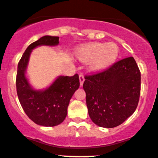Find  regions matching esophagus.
<instances>
[{
	"label": "esophagus",
	"instance_id": "1",
	"mask_svg": "<svg viewBox=\"0 0 158 158\" xmlns=\"http://www.w3.org/2000/svg\"><path fill=\"white\" fill-rule=\"evenodd\" d=\"M79 79H80V84H81V86L83 85V84H84V74H83V73H81L79 75Z\"/></svg>",
	"mask_w": 158,
	"mask_h": 158
}]
</instances>
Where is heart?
<instances>
[{
  "label": "heart",
  "instance_id": "obj_1",
  "mask_svg": "<svg viewBox=\"0 0 158 158\" xmlns=\"http://www.w3.org/2000/svg\"><path fill=\"white\" fill-rule=\"evenodd\" d=\"M77 53L83 61L92 60L90 68L94 71H101L115 61L118 55V47L113 43H93L81 46Z\"/></svg>",
  "mask_w": 158,
  "mask_h": 158
}]
</instances>
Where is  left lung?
I'll use <instances>...</instances> for the list:
<instances>
[{
  "instance_id": "left-lung-1",
  "label": "left lung",
  "mask_w": 158,
  "mask_h": 158,
  "mask_svg": "<svg viewBox=\"0 0 158 158\" xmlns=\"http://www.w3.org/2000/svg\"><path fill=\"white\" fill-rule=\"evenodd\" d=\"M84 78L88 113L96 125L116 127L135 111L141 93V72L133 57Z\"/></svg>"
}]
</instances>
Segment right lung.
Masks as SVG:
<instances>
[{"instance_id": "1", "label": "right lung", "mask_w": 158, "mask_h": 158, "mask_svg": "<svg viewBox=\"0 0 158 158\" xmlns=\"http://www.w3.org/2000/svg\"><path fill=\"white\" fill-rule=\"evenodd\" d=\"M59 37L45 35L31 43L23 54L17 67L16 87L19 101L27 116L35 124L55 126L62 123L68 113V106L73 94L80 86L78 74L61 76L46 90H34L26 78L25 71L32 49L38 45H56Z\"/></svg>"}]
</instances>
